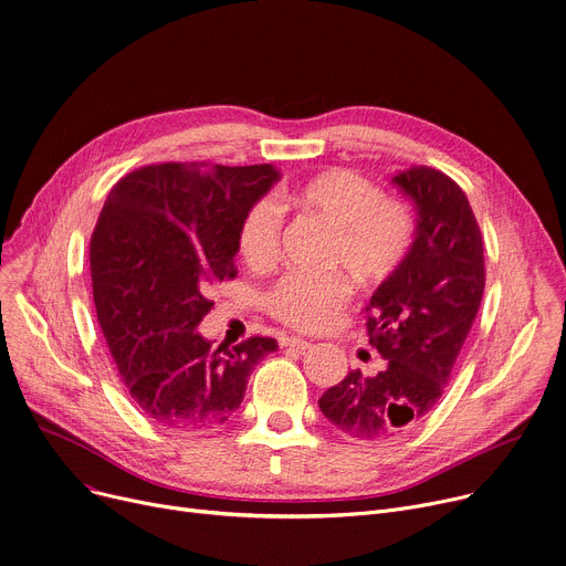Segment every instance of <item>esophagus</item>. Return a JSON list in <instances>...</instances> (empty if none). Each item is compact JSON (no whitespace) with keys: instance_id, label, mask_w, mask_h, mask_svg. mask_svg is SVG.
Returning a JSON list of instances; mask_svg holds the SVG:
<instances>
[{"instance_id":"34e87169","label":"esophagus","mask_w":566,"mask_h":566,"mask_svg":"<svg viewBox=\"0 0 566 566\" xmlns=\"http://www.w3.org/2000/svg\"><path fill=\"white\" fill-rule=\"evenodd\" d=\"M281 346H283V348L307 350V348H312V342H307V339H301V337H281Z\"/></svg>"}]
</instances>
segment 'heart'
Wrapping results in <instances>:
<instances>
[{"label": "heart", "mask_w": 566, "mask_h": 566, "mask_svg": "<svg viewBox=\"0 0 566 566\" xmlns=\"http://www.w3.org/2000/svg\"><path fill=\"white\" fill-rule=\"evenodd\" d=\"M285 200L317 216L335 229L328 265L342 268L364 287L391 279L407 261L416 222L402 200L380 196L366 177L333 168L298 184ZM283 216L270 200L251 205L238 229L242 261L256 272L270 270L279 259ZM350 298V285L342 274L312 276L290 272L263 296L270 315L296 331L319 333L333 326Z\"/></svg>", "instance_id": "heart-1"}]
</instances>
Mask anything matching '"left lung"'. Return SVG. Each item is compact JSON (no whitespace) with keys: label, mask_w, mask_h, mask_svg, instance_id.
<instances>
[{"label":"left lung","mask_w":566,"mask_h":566,"mask_svg":"<svg viewBox=\"0 0 566 566\" xmlns=\"http://www.w3.org/2000/svg\"><path fill=\"white\" fill-rule=\"evenodd\" d=\"M394 184L413 200L418 224L407 261L366 305L368 344L385 366L350 370L319 398L322 413L359 441L409 431L438 405L485 287L483 238L463 188L429 166Z\"/></svg>","instance_id":"obj_1"}]
</instances>
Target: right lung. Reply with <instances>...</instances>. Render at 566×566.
<instances>
[{"instance_id":"right-lung-1","label":"right lung","mask_w":566,"mask_h":566,"mask_svg":"<svg viewBox=\"0 0 566 566\" xmlns=\"http://www.w3.org/2000/svg\"><path fill=\"white\" fill-rule=\"evenodd\" d=\"M279 181L259 166L166 161L120 177L90 242L96 317L135 407L166 429H207L242 402L272 337L213 346L196 328L233 279L244 211Z\"/></svg>"}]
</instances>
